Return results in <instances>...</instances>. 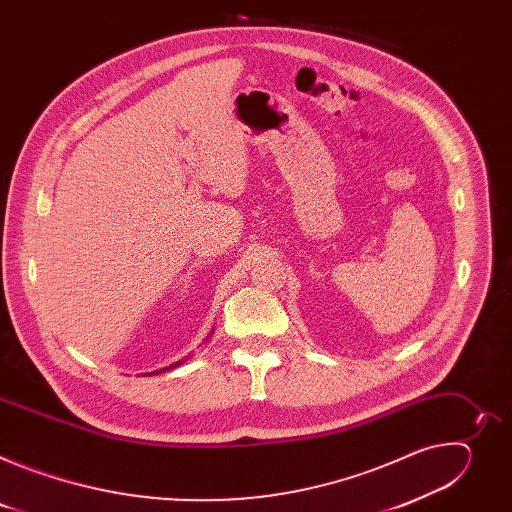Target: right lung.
Segmentation results:
<instances>
[{"mask_svg":"<svg viewBox=\"0 0 512 512\" xmlns=\"http://www.w3.org/2000/svg\"><path fill=\"white\" fill-rule=\"evenodd\" d=\"M180 364H182V360L174 362V364H172V367H166V369H162V371H168V369H176V367H180ZM162 371H156V373H162ZM156 373H150V375H156Z\"/></svg>","mask_w":512,"mask_h":512,"instance_id":"add662e5","label":"right lung"}]
</instances>
